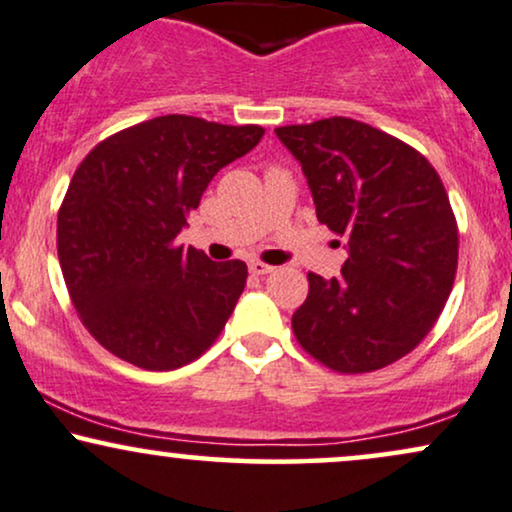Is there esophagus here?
Instances as JSON below:
<instances>
[{"label": "esophagus", "mask_w": 512, "mask_h": 512, "mask_svg": "<svg viewBox=\"0 0 512 512\" xmlns=\"http://www.w3.org/2000/svg\"><path fill=\"white\" fill-rule=\"evenodd\" d=\"M250 272L255 276H267V274L274 272V267H272V264H264L260 260H255V262H250Z\"/></svg>", "instance_id": "34e87169"}]
</instances>
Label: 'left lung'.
Here are the masks:
<instances>
[{
  "label": "left lung",
  "instance_id": "1",
  "mask_svg": "<svg viewBox=\"0 0 512 512\" xmlns=\"http://www.w3.org/2000/svg\"><path fill=\"white\" fill-rule=\"evenodd\" d=\"M276 135L303 166L317 219L348 238L341 274H307L293 334L341 374L408 355L432 331L458 269V224L427 157L369 123L334 116Z\"/></svg>",
  "mask_w": 512,
  "mask_h": 512
}]
</instances>
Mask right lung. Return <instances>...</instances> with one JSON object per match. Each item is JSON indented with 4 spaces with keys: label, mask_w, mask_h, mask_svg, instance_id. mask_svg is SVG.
Here are the masks:
<instances>
[{
    "label": "right lung",
    "mask_w": 512,
    "mask_h": 512,
    "mask_svg": "<svg viewBox=\"0 0 512 512\" xmlns=\"http://www.w3.org/2000/svg\"><path fill=\"white\" fill-rule=\"evenodd\" d=\"M262 135L169 114L109 135L80 162L59 207V264L80 322L109 353L166 372L217 341L248 267L176 238L217 171Z\"/></svg>",
    "instance_id": "add662e5"
}]
</instances>
